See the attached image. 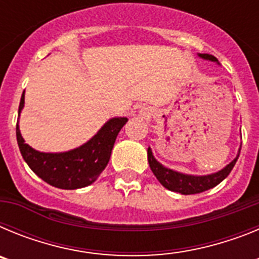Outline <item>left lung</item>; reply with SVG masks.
<instances>
[{
    "label": "left lung",
    "mask_w": 259,
    "mask_h": 259,
    "mask_svg": "<svg viewBox=\"0 0 259 259\" xmlns=\"http://www.w3.org/2000/svg\"><path fill=\"white\" fill-rule=\"evenodd\" d=\"M198 57L202 59H206V61L217 62L219 65L218 59L215 58L211 54H198ZM240 155V149L237 153V157L233 159L231 163H228L227 166L222 168L221 171L214 174H210V175H188V174H182L178 172V171H174L171 168H167L163 164H161L157 161L153 155V152L150 148H148V162H149V166L152 168L153 174L155 175V178L158 179V182L163 185L164 188H167L168 191L178 192V193L182 194H196L201 193V192H205L207 189L214 188L215 185H218L219 183L223 182L230 172L232 171L233 166L236 163L237 158Z\"/></svg>",
    "instance_id": "left-lung-1"
}]
</instances>
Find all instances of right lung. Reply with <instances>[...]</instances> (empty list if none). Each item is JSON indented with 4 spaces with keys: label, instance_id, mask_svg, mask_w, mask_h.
<instances>
[{
    "label": "right lung",
    "instance_id": "right-lung-1",
    "mask_svg": "<svg viewBox=\"0 0 259 259\" xmlns=\"http://www.w3.org/2000/svg\"><path fill=\"white\" fill-rule=\"evenodd\" d=\"M24 106V92L19 115ZM127 118H111L89 141L63 153H42L24 143L17 124V141L22 157L33 172L48 184L59 189H77L91 185L107 166L119 131Z\"/></svg>",
    "mask_w": 259,
    "mask_h": 259
}]
</instances>
